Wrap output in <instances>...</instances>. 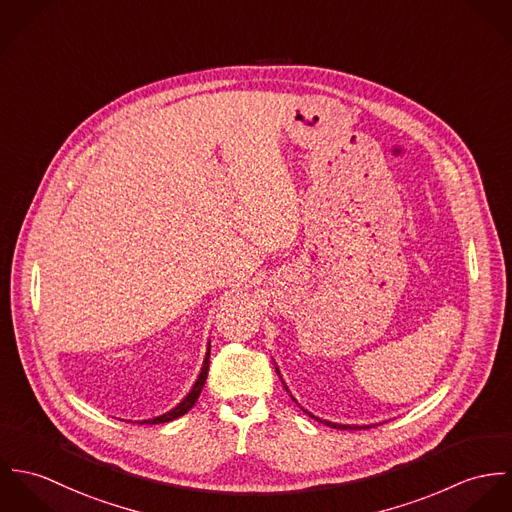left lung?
<instances>
[{"label":"left lung","mask_w":512,"mask_h":512,"mask_svg":"<svg viewBox=\"0 0 512 512\" xmlns=\"http://www.w3.org/2000/svg\"><path fill=\"white\" fill-rule=\"evenodd\" d=\"M276 372L280 374V370H278V366H276ZM282 378V376H280ZM284 382V380H282ZM284 386H286V382H284ZM286 390H288V386H286ZM293 398V396H292ZM295 400V398H293ZM303 410V408H301ZM305 414H309L311 418H315L317 422H323V424H327V426H331V428H337V430H357V428H370V426H347V424H335V422H327V420H321V418H317V416H313L311 412H307V410H303Z\"/></svg>","instance_id":"8db88e82"}]
</instances>
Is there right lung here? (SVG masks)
Masks as SVG:
<instances>
[{"label": "right lung", "mask_w": 512, "mask_h": 512, "mask_svg": "<svg viewBox=\"0 0 512 512\" xmlns=\"http://www.w3.org/2000/svg\"><path fill=\"white\" fill-rule=\"evenodd\" d=\"M209 357H211V343H209V347H207V357H205V361H203V368H201V372H199V378L195 380V384H193V388L189 390V394H187L173 410H169V412H165V414H161V416H157V418L144 420V422H140V424H163V422H171V420H175V418L187 414V412L195 406V402H197V398H199V394H201V390H203V386H205V382H207Z\"/></svg>", "instance_id": "add662e5"}]
</instances>
